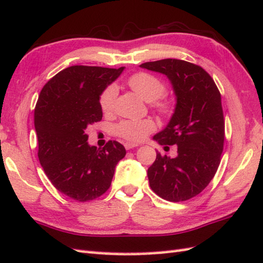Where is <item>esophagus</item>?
I'll return each mask as SVG.
<instances>
[{"instance_id": "34e87169", "label": "esophagus", "mask_w": 263, "mask_h": 263, "mask_svg": "<svg viewBox=\"0 0 263 263\" xmlns=\"http://www.w3.org/2000/svg\"><path fill=\"white\" fill-rule=\"evenodd\" d=\"M138 146H139V145H137V144H132V142H125V144H124V147H125L127 151L133 149V148H137Z\"/></svg>"}]
</instances>
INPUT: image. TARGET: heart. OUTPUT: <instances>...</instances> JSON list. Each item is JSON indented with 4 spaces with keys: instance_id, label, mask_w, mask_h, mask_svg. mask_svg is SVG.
<instances>
[{
    "instance_id": "b5f03b06",
    "label": "heart",
    "mask_w": 263,
    "mask_h": 263,
    "mask_svg": "<svg viewBox=\"0 0 263 263\" xmlns=\"http://www.w3.org/2000/svg\"><path fill=\"white\" fill-rule=\"evenodd\" d=\"M130 88L138 97L159 111L161 115L169 116L175 109V103L171 99L162 97L165 92V85L154 74L138 72L127 80ZM117 97V89L114 85L108 86L100 97V106L103 112L109 114L114 110ZM155 130V123L149 118L145 119H124L114 127L118 137L130 142H139Z\"/></svg>"
}]
</instances>
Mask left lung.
<instances>
[{
    "mask_svg": "<svg viewBox=\"0 0 263 263\" xmlns=\"http://www.w3.org/2000/svg\"><path fill=\"white\" fill-rule=\"evenodd\" d=\"M140 66L165 74L176 97L168 125L153 139L160 145L177 146V156L171 159L156 153V160L147 171L151 189L168 201H186L207 187L221 162V94L211 76L190 62L166 59Z\"/></svg>",
    "mask_w": 263,
    "mask_h": 263,
    "instance_id": "1",
    "label": "left lung"
}]
</instances>
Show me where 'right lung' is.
<instances>
[{
  "instance_id": "add662e5",
  "label": "right lung",
  "mask_w": 263,
  "mask_h": 263,
  "mask_svg": "<svg viewBox=\"0 0 263 263\" xmlns=\"http://www.w3.org/2000/svg\"><path fill=\"white\" fill-rule=\"evenodd\" d=\"M119 69L73 65L60 71L44 88L34 109L37 156L51 184L80 202L110 187L116 164L126 154L110 140L90 146L86 128L102 119L100 95L121 76Z\"/></svg>"
}]
</instances>
